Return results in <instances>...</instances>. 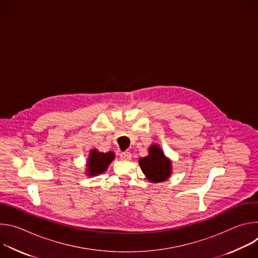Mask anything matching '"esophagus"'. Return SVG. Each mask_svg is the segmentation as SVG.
Returning a JSON list of instances; mask_svg holds the SVG:
<instances>
[{
    "label": "esophagus",
    "mask_w": 258,
    "mask_h": 258,
    "mask_svg": "<svg viewBox=\"0 0 258 258\" xmlns=\"http://www.w3.org/2000/svg\"><path fill=\"white\" fill-rule=\"evenodd\" d=\"M120 158L125 161H130L132 159V153L131 152H123L120 154Z\"/></svg>",
    "instance_id": "34e87169"
}]
</instances>
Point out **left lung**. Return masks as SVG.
<instances>
[{
  "mask_svg": "<svg viewBox=\"0 0 258 258\" xmlns=\"http://www.w3.org/2000/svg\"><path fill=\"white\" fill-rule=\"evenodd\" d=\"M139 164L146 178L150 182H162L168 179L172 173L171 160L167 158L157 144L149 147L148 155L140 158Z\"/></svg>",
  "mask_w": 258,
  "mask_h": 258,
  "instance_id": "1",
  "label": "left lung"
}]
</instances>
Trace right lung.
<instances>
[{
  "label": "right lung",
  "instance_id": "1",
  "mask_svg": "<svg viewBox=\"0 0 258 258\" xmlns=\"http://www.w3.org/2000/svg\"><path fill=\"white\" fill-rule=\"evenodd\" d=\"M115 158V153L113 151L100 152L98 149H92L90 151L89 157L87 159V168L85 174L88 176H97L104 173L108 166Z\"/></svg>",
  "mask_w": 258,
  "mask_h": 258
}]
</instances>
